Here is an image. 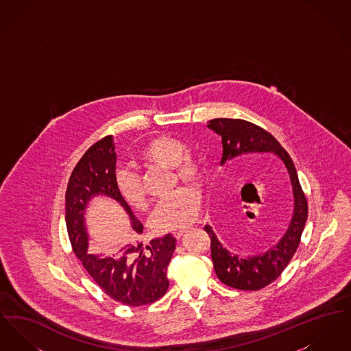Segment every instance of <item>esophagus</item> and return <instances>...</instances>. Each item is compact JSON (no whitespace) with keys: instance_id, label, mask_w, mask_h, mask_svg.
Instances as JSON below:
<instances>
[{"instance_id":"34e87169","label":"esophagus","mask_w":351,"mask_h":351,"mask_svg":"<svg viewBox=\"0 0 351 351\" xmlns=\"http://www.w3.org/2000/svg\"><path fill=\"white\" fill-rule=\"evenodd\" d=\"M186 232V229H180V230H175L173 232V235H175V238H178V239H180L182 237H183V234Z\"/></svg>"}]
</instances>
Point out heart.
Wrapping results in <instances>:
<instances>
[{
    "label": "heart",
    "instance_id": "heart-1",
    "mask_svg": "<svg viewBox=\"0 0 351 351\" xmlns=\"http://www.w3.org/2000/svg\"><path fill=\"white\" fill-rule=\"evenodd\" d=\"M138 159L145 165L173 168L182 182L192 183L200 179V162L186 152V146L182 141L172 136L151 139L138 152ZM117 185L122 197L132 208L142 209L145 206V192L138 173L130 169L118 172ZM199 209L200 195L195 189L180 188L155 206L151 215V225L158 232L185 229L196 219Z\"/></svg>",
    "mask_w": 351,
    "mask_h": 351
}]
</instances>
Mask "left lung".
<instances>
[{"label":"left lung","instance_id":"obj_1","mask_svg":"<svg viewBox=\"0 0 351 351\" xmlns=\"http://www.w3.org/2000/svg\"><path fill=\"white\" fill-rule=\"evenodd\" d=\"M208 128L222 139L221 166L249 155L274 154L283 163L292 186L293 210L288 228L283 237L265 252L256 255L232 252L218 241L212 226H204L210 237L212 262L218 279L237 289L258 291L279 278L298 250L308 218L306 200L291 156L271 134L251 122L233 118H215L208 122Z\"/></svg>","mask_w":351,"mask_h":351}]
</instances>
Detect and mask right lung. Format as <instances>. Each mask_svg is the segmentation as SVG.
I'll use <instances>...</instances> for the list:
<instances>
[{
  "mask_svg": "<svg viewBox=\"0 0 351 351\" xmlns=\"http://www.w3.org/2000/svg\"><path fill=\"white\" fill-rule=\"evenodd\" d=\"M117 154L113 136H105L83 155L68 182L66 223L73 252L92 279L113 300L129 306H141L159 300L167 292V267L176 249V238L166 234L147 245L138 239L142 222L122 197L116 176ZM105 195L118 202L128 213L137 239L110 256L87 251L88 234L84 213L90 201Z\"/></svg>",
  "mask_w": 351,
  "mask_h": 351,
  "instance_id": "add662e5",
  "label": "right lung"
}]
</instances>
